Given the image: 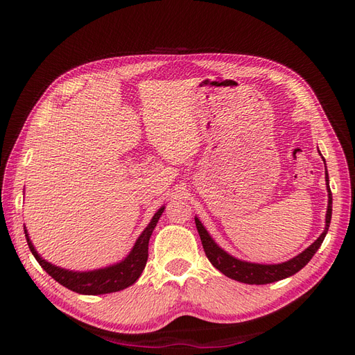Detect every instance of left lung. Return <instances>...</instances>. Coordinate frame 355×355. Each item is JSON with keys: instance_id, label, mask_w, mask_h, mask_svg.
I'll return each instance as SVG.
<instances>
[{"instance_id": "1", "label": "left lung", "mask_w": 355, "mask_h": 355, "mask_svg": "<svg viewBox=\"0 0 355 355\" xmlns=\"http://www.w3.org/2000/svg\"><path fill=\"white\" fill-rule=\"evenodd\" d=\"M326 185H327V192H329V206H327V213H326L324 231L313 244L308 247V249H305L302 253L295 256L293 259H290L283 263H274V265L252 263V262L240 261V259H237V257H234L230 253L225 252L223 249H220V247L214 243V240L210 237L207 230L202 227L200 219L196 218V225H197L202 249H204V252H206L207 259L222 274L232 278V280H237V282L245 283V284H268V283L283 280V278H287L290 275L296 274L297 271L302 270V268L311 259H313V256L320 249V245H321V243H323L326 234L329 231L330 219H331V191L329 187L327 168H326Z\"/></svg>"}]
</instances>
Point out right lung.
<instances>
[{"label": "right lung", "mask_w": 355, "mask_h": 355, "mask_svg": "<svg viewBox=\"0 0 355 355\" xmlns=\"http://www.w3.org/2000/svg\"><path fill=\"white\" fill-rule=\"evenodd\" d=\"M164 211V206L159 207L157 213L153 216L151 222L148 223V227L144 230V232L139 235L136 240L133 249L130 250L124 259L118 263L110 265L106 268H101V270H93V271H69L65 268H59L47 262L46 259L38 254L35 250L34 244L29 240V234L25 230V237L29 245V250L34 254L37 262L41 265L42 270H44L51 278L65 286L67 288L72 290L75 293L80 295H105V293H114L120 292L123 288H127L136 283V280L141 277L144 268L148 261V243L151 239V234L154 228L157 227V222L161 214Z\"/></svg>", "instance_id": "obj_1"}]
</instances>
